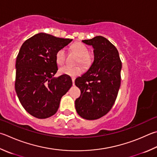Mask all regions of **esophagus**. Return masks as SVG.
Wrapping results in <instances>:
<instances>
[{
  "label": "esophagus",
  "instance_id": "34e87169",
  "mask_svg": "<svg viewBox=\"0 0 157 157\" xmlns=\"http://www.w3.org/2000/svg\"><path fill=\"white\" fill-rule=\"evenodd\" d=\"M72 82H73V85H75V78H72Z\"/></svg>",
  "mask_w": 157,
  "mask_h": 157
}]
</instances>
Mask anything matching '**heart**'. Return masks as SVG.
<instances>
[{
    "label": "heart",
    "instance_id": "obj_1",
    "mask_svg": "<svg viewBox=\"0 0 157 157\" xmlns=\"http://www.w3.org/2000/svg\"><path fill=\"white\" fill-rule=\"evenodd\" d=\"M71 49L79 56V59L78 62L84 65V67H88L91 64V58L89 56V51L88 48L84 44L78 42L74 44ZM66 60V51L64 49H60L57 51L56 53V62L58 65H62L64 64ZM83 69L80 66L78 67H69L64 66L61 67L59 70V72L62 75L73 77L75 78L80 75L82 73Z\"/></svg>",
    "mask_w": 157,
    "mask_h": 157
}]
</instances>
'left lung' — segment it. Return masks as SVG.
Segmentation results:
<instances>
[{
  "label": "left lung",
  "instance_id": "1",
  "mask_svg": "<svg viewBox=\"0 0 157 157\" xmlns=\"http://www.w3.org/2000/svg\"><path fill=\"white\" fill-rule=\"evenodd\" d=\"M82 42L93 47L94 61L75 84L81 90L75 104L77 113L88 120L98 119L109 112L121 84V62L117 48L103 36Z\"/></svg>",
  "mask_w": 157,
  "mask_h": 157
}]
</instances>
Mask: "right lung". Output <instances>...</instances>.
<instances>
[{
	"instance_id": "1",
	"label": "right lung",
	"mask_w": 157,
	"mask_h": 157,
	"mask_svg": "<svg viewBox=\"0 0 157 157\" xmlns=\"http://www.w3.org/2000/svg\"><path fill=\"white\" fill-rule=\"evenodd\" d=\"M72 41L40 33L27 39L16 62L15 89L31 115L46 119L55 115L62 97L72 86L69 76L53 77L58 71L56 53Z\"/></svg>"
}]
</instances>
